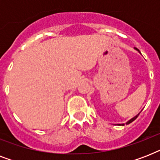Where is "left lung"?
<instances>
[{"label":"left lung","instance_id":"8db88e82","mask_svg":"<svg viewBox=\"0 0 160 160\" xmlns=\"http://www.w3.org/2000/svg\"><path fill=\"white\" fill-rule=\"evenodd\" d=\"M134 49H135V50H137V51H139V50H138V49H137V48H134ZM139 114H137V115H136V116H134V118H132L131 119H129V121H128V122H126V124H130V123H132V122L134 121V119H137V117L139 116ZM119 125H124V124H119Z\"/></svg>","mask_w":160,"mask_h":160}]
</instances>
